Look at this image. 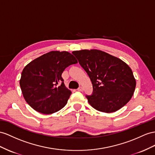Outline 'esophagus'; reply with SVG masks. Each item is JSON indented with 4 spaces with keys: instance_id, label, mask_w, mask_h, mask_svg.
<instances>
[{
    "instance_id": "34e87169",
    "label": "esophagus",
    "mask_w": 155,
    "mask_h": 155,
    "mask_svg": "<svg viewBox=\"0 0 155 155\" xmlns=\"http://www.w3.org/2000/svg\"><path fill=\"white\" fill-rule=\"evenodd\" d=\"M78 91H79V92H82L83 91V88H82V87H79V88L77 89Z\"/></svg>"
}]
</instances>
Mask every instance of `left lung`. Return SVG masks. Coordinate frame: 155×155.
Segmentation results:
<instances>
[{
    "label": "left lung",
    "mask_w": 155,
    "mask_h": 155,
    "mask_svg": "<svg viewBox=\"0 0 155 155\" xmlns=\"http://www.w3.org/2000/svg\"><path fill=\"white\" fill-rule=\"evenodd\" d=\"M72 54L92 82V94L86 97L95 109L115 112L130 100L136 82L132 69L126 63L97 50L74 51Z\"/></svg>",
    "instance_id": "8db88e82"
}]
</instances>
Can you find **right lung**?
Returning <instances> with one entry per match:
<instances>
[{
	"mask_svg": "<svg viewBox=\"0 0 155 155\" xmlns=\"http://www.w3.org/2000/svg\"><path fill=\"white\" fill-rule=\"evenodd\" d=\"M76 63L77 59L69 52L51 51L27 64L19 81L27 104L42 114L61 109L71 94L61 74L67 67Z\"/></svg>",
	"mask_w": 155,
	"mask_h": 155,
	"instance_id": "1",
	"label": "right lung"
}]
</instances>
